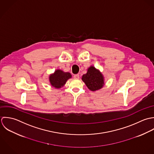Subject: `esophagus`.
Masks as SVG:
<instances>
[{"label": "esophagus", "instance_id": "esophagus-1", "mask_svg": "<svg viewBox=\"0 0 154 154\" xmlns=\"http://www.w3.org/2000/svg\"><path fill=\"white\" fill-rule=\"evenodd\" d=\"M74 78L75 79H79L80 78L79 74H75V75H74Z\"/></svg>", "mask_w": 154, "mask_h": 154}]
</instances>
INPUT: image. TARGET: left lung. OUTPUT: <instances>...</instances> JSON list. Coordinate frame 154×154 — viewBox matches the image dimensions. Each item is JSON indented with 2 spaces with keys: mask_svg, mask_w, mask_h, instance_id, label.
Instances as JSON below:
<instances>
[{
  "mask_svg": "<svg viewBox=\"0 0 154 154\" xmlns=\"http://www.w3.org/2000/svg\"><path fill=\"white\" fill-rule=\"evenodd\" d=\"M82 79L92 91L101 89L104 85L102 74L92 66L88 69L87 73L82 76Z\"/></svg>",
  "mask_w": 154,
  "mask_h": 154,
  "instance_id": "8db88e82",
  "label": "left lung"
}]
</instances>
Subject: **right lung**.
<instances>
[{
  "mask_svg": "<svg viewBox=\"0 0 154 154\" xmlns=\"http://www.w3.org/2000/svg\"><path fill=\"white\" fill-rule=\"evenodd\" d=\"M71 77V75L69 72H65L60 69H58L50 75L49 80L52 86L55 88H60Z\"/></svg>",
  "mask_w": 154,
  "mask_h": 154,
  "instance_id": "1",
  "label": "right lung"
}]
</instances>
